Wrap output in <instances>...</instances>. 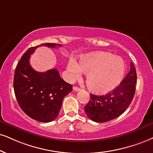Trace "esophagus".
<instances>
[{"mask_svg": "<svg viewBox=\"0 0 153 153\" xmlns=\"http://www.w3.org/2000/svg\"><path fill=\"white\" fill-rule=\"evenodd\" d=\"M73 89H74V91H80L81 88L79 87H78V86H74V87L73 88Z\"/></svg>", "mask_w": 153, "mask_h": 153, "instance_id": "34e87169", "label": "esophagus"}]
</instances>
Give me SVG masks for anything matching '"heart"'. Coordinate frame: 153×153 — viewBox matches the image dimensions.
<instances>
[{
	"mask_svg": "<svg viewBox=\"0 0 153 153\" xmlns=\"http://www.w3.org/2000/svg\"><path fill=\"white\" fill-rule=\"evenodd\" d=\"M123 59L108 52H98L82 57L79 65L71 60L67 70L70 79L78 78L82 71H87L86 82L92 91L107 93L119 85L125 74Z\"/></svg>",
	"mask_w": 153,
	"mask_h": 153,
	"instance_id": "1",
	"label": "heart"
}]
</instances>
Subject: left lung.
Here are the masks:
<instances>
[{"mask_svg": "<svg viewBox=\"0 0 153 153\" xmlns=\"http://www.w3.org/2000/svg\"><path fill=\"white\" fill-rule=\"evenodd\" d=\"M136 83V70L131 62L129 73L112 91L101 96L90 94L91 99L84 107L88 118L94 122L104 123L120 116L134 97Z\"/></svg>", "mask_w": 153, "mask_h": 153, "instance_id": "1", "label": "left lung"}]
</instances>
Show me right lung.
<instances>
[{"label": "right lung", "instance_id": "add662e5", "mask_svg": "<svg viewBox=\"0 0 153 153\" xmlns=\"http://www.w3.org/2000/svg\"><path fill=\"white\" fill-rule=\"evenodd\" d=\"M41 46L54 48L62 45L45 43L28 49L17 65L13 87L22 110L34 120L48 123L58 116L64 97L72 91V85L62 79L56 69L38 72L32 68L30 57Z\"/></svg>", "mask_w": 153, "mask_h": 153}]
</instances>
